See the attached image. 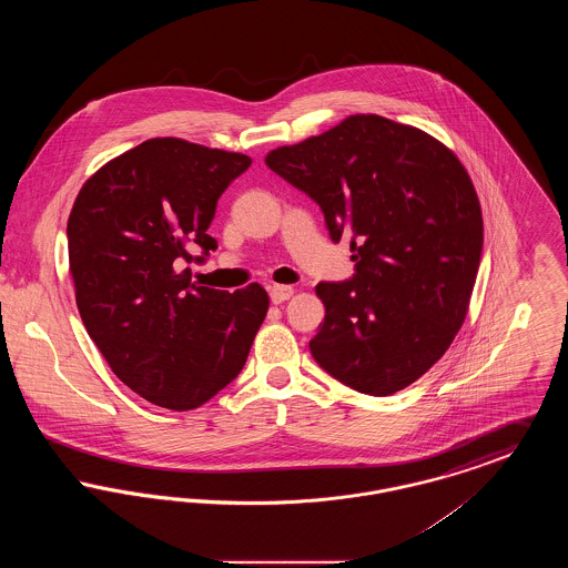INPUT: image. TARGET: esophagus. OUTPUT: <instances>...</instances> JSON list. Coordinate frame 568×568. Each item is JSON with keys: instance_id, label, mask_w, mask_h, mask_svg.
Instances as JSON below:
<instances>
[{"instance_id": "obj_1", "label": "esophagus", "mask_w": 568, "mask_h": 568, "mask_svg": "<svg viewBox=\"0 0 568 568\" xmlns=\"http://www.w3.org/2000/svg\"><path fill=\"white\" fill-rule=\"evenodd\" d=\"M294 296V287L292 285H272L271 300L272 304H283L285 300Z\"/></svg>"}]
</instances>
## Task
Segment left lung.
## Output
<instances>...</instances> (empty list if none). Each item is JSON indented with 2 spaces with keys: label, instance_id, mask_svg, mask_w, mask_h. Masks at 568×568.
Masks as SVG:
<instances>
[{
  "label": "left lung",
  "instance_id": "8db88e82",
  "mask_svg": "<svg viewBox=\"0 0 568 568\" xmlns=\"http://www.w3.org/2000/svg\"><path fill=\"white\" fill-rule=\"evenodd\" d=\"M266 165L352 236L355 274L315 287L324 324L308 343L327 375L389 396L428 373L464 324L484 248L477 191L433 135L353 114L322 135L274 149Z\"/></svg>",
  "mask_w": 568,
  "mask_h": 568
}]
</instances>
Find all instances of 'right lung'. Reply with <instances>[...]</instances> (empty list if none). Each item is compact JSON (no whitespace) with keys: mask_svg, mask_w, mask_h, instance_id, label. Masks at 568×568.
I'll list each match as a JSON object with an SVG mask.
<instances>
[{"mask_svg":"<svg viewBox=\"0 0 568 568\" xmlns=\"http://www.w3.org/2000/svg\"><path fill=\"white\" fill-rule=\"evenodd\" d=\"M251 158L153 138L100 168L68 219L77 306L112 373L153 405L190 410L241 375L268 311L253 283L197 287L216 202ZM202 247V256H191Z\"/></svg>","mask_w":568,"mask_h":568,"instance_id":"1","label":"right lung"}]
</instances>
